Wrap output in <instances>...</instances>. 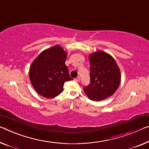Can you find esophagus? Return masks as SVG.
<instances>
[{
  "label": "esophagus",
  "instance_id": "esophagus-1",
  "mask_svg": "<svg viewBox=\"0 0 149 149\" xmlns=\"http://www.w3.org/2000/svg\"><path fill=\"white\" fill-rule=\"evenodd\" d=\"M75 81H77V82H79L80 81V77H77V78H75Z\"/></svg>",
  "mask_w": 149,
  "mask_h": 149
}]
</instances>
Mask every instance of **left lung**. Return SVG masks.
Segmentation results:
<instances>
[{
	"instance_id": "left-lung-1",
	"label": "left lung",
	"mask_w": 149,
	"mask_h": 149,
	"mask_svg": "<svg viewBox=\"0 0 149 149\" xmlns=\"http://www.w3.org/2000/svg\"><path fill=\"white\" fill-rule=\"evenodd\" d=\"M90 83L84 91L91 100L100 101L115 93L120 82V72L110 54L97 51L91 54Z\"/></svg>"
}]
</instances>
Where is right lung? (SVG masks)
I'll use <instances>...</instances> for the list:
<instances>
[{"label": "right lung", "instance_id": "right-lung-1", "mask_svg": "<svg viewBox=\"0 0 149 149\" xmlns=\"http://www.w3.org/2000/svg\"><path fill=\"white\" fill-rule=\"evenodd\" d=\"M67 53L58 45L42 51L33 62L29 76L40 95L54 98L63 92L65 82L72 81L65 65Z\"/></svg>", "mask_w": 149, "mask_h": 149}]
</instances>
